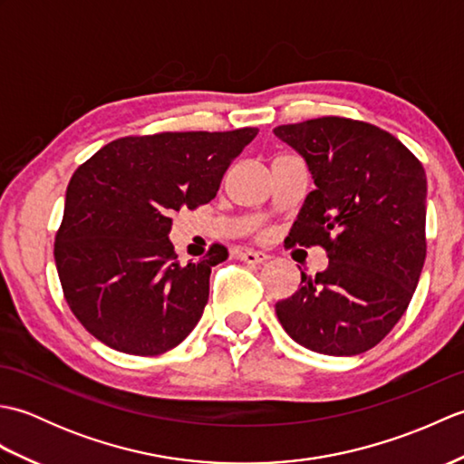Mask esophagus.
<instances>
[{
	"mask_svg": "<svg viewBox=\"0 0 464 464\" xmlns=\"http://www.w3.org/2000/svg\"><path fill=\"white\" fill-rule=\"evenodd\" d=\"M239 259L245 261V263H253V265H259V263H265L269 259L267 253L263 251H253V249H243L239 251Z\"/></svg>",
	"mask_w": 464,
	"mask_h": 464,
	"instance_id": "34e87169",
	"label": "esophagus"
}]
</instances>
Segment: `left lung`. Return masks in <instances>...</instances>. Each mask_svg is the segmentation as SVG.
Returning <instances> with one entry per match:
<instances>
[{
	"mask_svg": "<svg viewBox=\"0 0 464 464\" xmlns=\"http://www.w3.org/2000/svg\"><path fill=\"white\" fill-rule=\"evenodd\" d=\"M309 165L314 189L289 243L319 245L329 267L275 304L293 341L314 353L351 357L395 327L427 257V175L395 135L377 125L319 117L275 127Z\"/></svg>",
	"mask_w": 464,
	"mask_h": 464,
	"instance_id": "1",
	"label": "left lung"
}]
</instances>
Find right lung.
<instances>
[{"label":"right lung","instance_id":"1","mask_svg":"<svg viewBox=\"0 0 464 464\" xmlns=\"http://www.w3.org/2000/svg\"><path fill=\"white\" fill-rule=\"evenodd\" d=\"M257 127L121 137L77 167L53 245L69 309L97 341L153 357L177 347L201 319L211 267L229 253L179 263L171 215L209 203L227 167Z\"/></svg>","mask_w":464,"mask_h":464}]
</instances>
